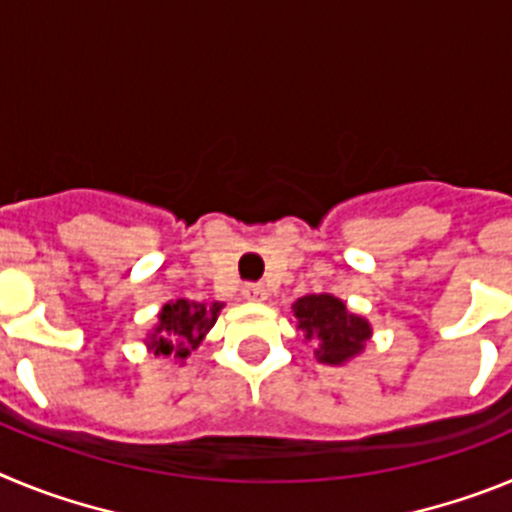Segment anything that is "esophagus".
I'll list each match as a JSON object with an SVG mask.
<instances>
[{"instance_id": "obj_1", "label": "esophagus", "mask_w": 512, "mask_h": 512, "mask_svg": "<svg viewBox=\"0 0 512 512\" xmlns=\"http://www.w3.org/2000/svg\"><path fill=\"white\" fill-rule=\"evenodd\" d=\"M243 297H246V300H251V302L266 300V287H264V284H259V282L246 284V287H243Z\"/></svg>"}]
</instances>
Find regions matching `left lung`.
Masks as SVG:
<instances>
[{"label": "left lung", "instance_id": "1", "mask_svg": "<svg viewBox=\"0 0 512 512\" xmlns=\"http://www.w3.org/2000/svg\"><path fill=\"white\" fill-rule=\"evenodd\" d=\"M297 328L307 333L305 338L318 341V359L323 364H343L351 356L361 354L372 328L359 315H351L341 300L333 295H307L295 302Z\"/></svg>", "mask_w": 512, "mask_h": 512}]
</instances>
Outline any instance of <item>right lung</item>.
<instances>
[{"instance_id": "obj_1", "label": "right lung", "mask_w": 512, "mask_h": 512, "mask_svg": "<svg viewBox=\"0 0 512 512\" xmlns=\"http://www.w3.org/2000/svg\"><path fill=\"white\" fill-rule=\"evenodd\" d=\"M220 302L215 305H202V302L176 300L164 305L158 312V325L148 336V346L156 356H174L184 361L194 348L200 346L207 330L215 325Z\"/></svg>"}]
</instances>
